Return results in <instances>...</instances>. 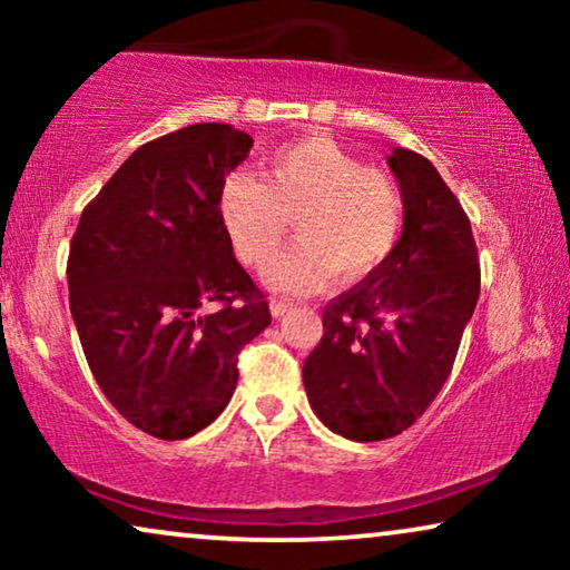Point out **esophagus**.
Listing matches in <instances>:
<instances>
[{"label":"esophagus","instance_id":"1","mask_svg":"<svg viewBox=\"0 0 570 570\" xmlns=\"http://www.w3.org/2000/svg\"><path fill=\"white\" fill-rule=\"evenodd\" d=\"M287 311H293V303H291V301H285V298H272V301H269V314L275 316V318L285 316Z\"/></svg>","mask_w":570,"mask_h":570}]
</instances>
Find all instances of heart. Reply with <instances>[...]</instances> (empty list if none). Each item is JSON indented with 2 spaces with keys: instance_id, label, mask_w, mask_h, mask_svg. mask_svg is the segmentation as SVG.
<instances>
[{
  "instance_id": "heart-1",
  "label": "heart",
  "mask_w": 570,
  "mask_h": 570,
  "mask_svg": "<svg viewBox=\"0 0 570 570\" xmlns=\"http://www.w3.org/2000/svg\"><path fill=\"white\" fill-rule=\"evenodd\" d=\"M217 209L238 259L256 269L276 258L296 220L302 246L274 261L267 283L301 295L324 287L337 272L345 283L379 272L402 233L404 199L384 170L365 168L332 139L308 137L272 155L264 181L230 174Z\"/></svg>"
}]
</instances>
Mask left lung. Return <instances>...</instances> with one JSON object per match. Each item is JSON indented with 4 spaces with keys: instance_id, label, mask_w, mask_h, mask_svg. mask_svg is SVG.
<instances>
[{
    "instance_id": "obj_1",
    "label": "left lung",
    "mask_w": 570,
    "mask_h": 570,
    "mask_svg": "<svg viewBox=\"0 0 570 570\" xmlns=\"http://www.w3.org/2000/svg\"><path fill=\"white\" fill-rule=\"evenodd\" d=\"M402 236L379 272L324 308V337L303 363L316 417L342 439L407 431L446 384L480 298L470 220L433 163L394 147Z\"/></svg>"
}]
</instances>
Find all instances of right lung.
I'll use <instances>...</instances> for the list:
<instances>
[{
	"mask_svg": "<svg viewBox=\"0 0 570 570\" xmlns=\"http://www.w3.org/2000/svg\"><path fill=\"white\" fill-rule=\"evenodd\" d=\"M252 145L228 124H191L137 147L69 246V311L92 376L155 439L213 423L236 392L240 347L272 322L217 209Z\"/></svg>",
	"mask_w": 570,
	"mask_h": 570,
	"instance_id": "right-lung-1",
	"label": "right lung"
}]
</instances>
